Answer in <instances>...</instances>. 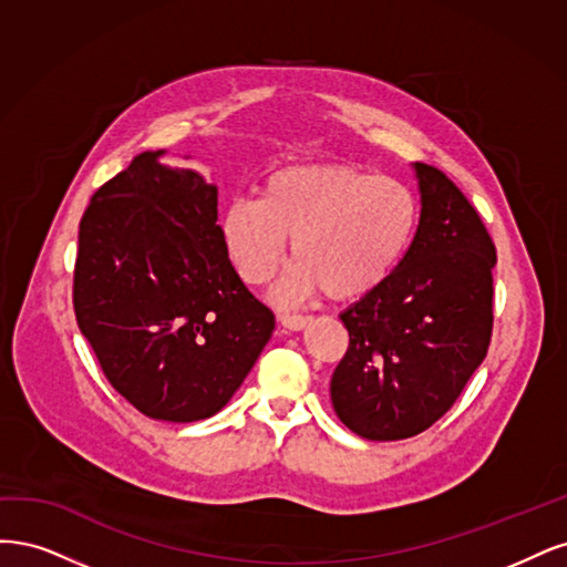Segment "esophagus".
<instances>
[{
    "label": "esophagus",
    "mask_w": 567,
    "mask_h": 567,
    "mask_svg": "<svg viewBox=\"0 0 567 567\" xmlns=\"http://www.w3.org/2000/svg\"><path fill=\"white\" fill-rule=\"evenodd\" d=\"M278 320L289 332H301V330H306L310 322H313V318H310V316H280Z\"/></svg>",
    "instance_id": "34e87169"
}]
</instances>
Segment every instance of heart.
Returning <instances> with one entry per match:
<instances>
[{"mask_svg": "<svg viewBox=\"0 0 567 567\" xmlns=\"http://www.w3.org/2000/svg\"><path fill=\"white\" fill-rule=\"evenodd\" d=\"M414 193L349 164H291L261 195L240 197L218 218L226 257L245 282L264 285L287 259L297 264L272 289L278 303L316 291L334 301L370 295L391 278L416 228Z\"/></svg>", "mask_w": 567, "mask_h": 567, "instance_id": "heart-1", "label": "heart"}]
</instances>
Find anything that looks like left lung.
<instances>
[{
    "mask_svg": "<svg viewBox=\"0 0 567 567\" xmlns=\"http://www.w3.org/2000/svg\"><path fill=\"white\" fill-rule=\"evenodd\" d=\"M422 212L391 278L339 316L349 351L330 395L337 416L368 441H403L435 424L487 355L497 251L464 193L412 164Z\"/></svg>",
    "mask_w": 567,
    "mask_h": 567,
    "instance_id": "8db88e82",
    "label": "left lung"
}]
</instances>
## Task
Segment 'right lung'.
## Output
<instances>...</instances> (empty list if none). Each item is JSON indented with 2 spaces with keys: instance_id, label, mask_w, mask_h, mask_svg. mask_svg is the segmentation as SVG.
Returning <instances> with one entry per match:
<instances>
[{
  "instance_id": "right-lung-1",
  "label": "right lung",
  "mask_w": 567,
  "mask_h": 567,
  "mask_svg": "<svg viewBox=\"0 0 567 567\" xmlns=\"http://www.w3.org/2000/svg\"><path fill=\"white\" fill-rule=\"evenodd\" d=\"M164 155H136L91 197L72 301L115 391L145 416L188 424L240 389L276 318L226 257L216 186Z\"/></svg>"
}]
</instances>
